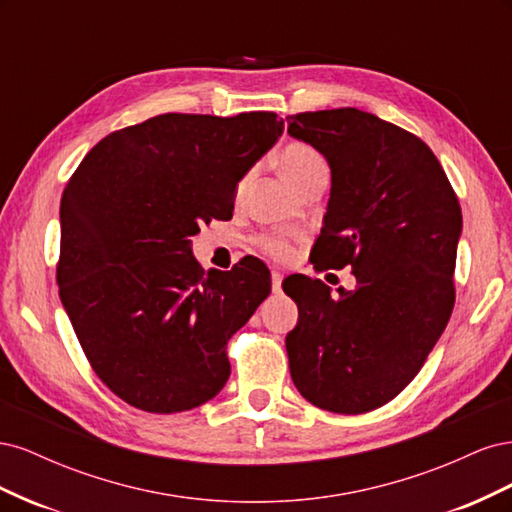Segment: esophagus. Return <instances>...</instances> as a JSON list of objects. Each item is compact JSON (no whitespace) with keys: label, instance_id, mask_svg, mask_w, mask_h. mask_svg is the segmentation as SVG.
<instances>
[{"label":"esophagus","instance_id":"1","mask_svg":"<svg viewBox=\"0 0 512 512\" xmlns=\"http://www.w3.org/2000/svg\"><path fill=\"white\" fill-rule=\"evenodd\" d=\"M282 280H284V275H282L280 271H273V273H271V282H273V292H280V290H282Z\"/></svg>","mask_w":512,"mask_h":512}]
</instances>
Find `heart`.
Returning <instances> with one entry per match:
<instances>
[{
  "mask_svg": "<svg viewBox=\"0 0 512 512\" xmlns=\"http://www.w3.org/2000/svg\"><path fill=\"white\" fill-rule=\"evenodd\" d=\"M280 170L284 179L292 185L294 190L301 192L303 185H307L314 177L318 175H329V166L327 160L322 158V153L316 151L314 147H309L305 143H290L282 149L280 153ZM245 179L239 183L237 188V196L243 194L245 190ZM258 245L265 250L267 254H271L273 258H290L292 247L288 241H284L282 237H260Z\"/></svg>",
  "mask_w": 512,
  "mask_h": 512,
  "instance_id": "heart-1",
  "label": "heart"
}]
</instances>
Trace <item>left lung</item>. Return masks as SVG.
<instances>
[{"label":"left lung","instance_id":"left-lung-1","mask_svg":"<svg viewBox=\"0 0 512 512\" xmlns=\"http://www.w3.org/2000/svg\"><path fill=\"white\" fill-rule=\"evenodd\" d=\"M288 134L331 168L314 267L356 277L339 297L312 277L284 280L299 307L290 376L309 404L363 414L406 389L451 318L459 200L421 138L359 108L290 115Z\"/></svg>","mask_w":512,"mask_h":512}]
</instances>
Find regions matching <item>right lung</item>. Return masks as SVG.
<instances>
[{"instance_id": "1", "label": "right lung", "mask_w": 512, "mask_h": 512, "mask_svg": "<svg viewBox=\"0 0 512 512\" xmlns=\"http://www.w3.org/2000/svg\"><path fill=\"white\" fill-rule=\"evenodd\" d=\"M284 132L275 113H166L91 149L61 196L59 297L98 378L156 414L203 406L228 339L269 297L258 258L200 271V224L232 218L239 181Z\"/></svg>"}]
</instances>
